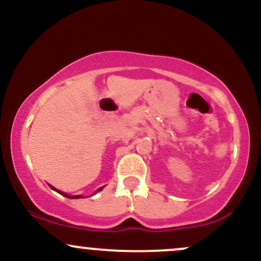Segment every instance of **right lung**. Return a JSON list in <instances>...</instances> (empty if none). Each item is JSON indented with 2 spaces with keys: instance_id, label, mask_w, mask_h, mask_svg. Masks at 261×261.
I'll list each match as a JSON object with an SVG mask.
<instances>
[{
  "instance_id": "1",
  "label": "right lung",
  "mask_w": 261,
  "mask_h": 261,
  "mask_svg": "<svg viewBox=\"0 0 261 261\" xmlns=\"http://www.w3.org/2000/svg\"><path fill=\"white\" fill-rule=\"evenodd\" d=\"M51 189H54V190H56V189H55V188H53V187H51ZM101 189H103V188H99V189H98V190H101ZM58 193H59V194H61V195L66 196V197H70V199H79V197H81L80 195H76V196H70V195H66V194L61 193V191H59V190H58Z\"/></svg>"
}]
</instances>
